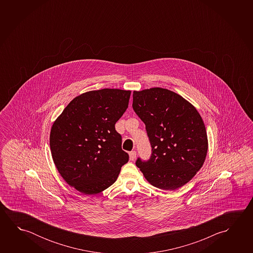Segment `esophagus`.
Wrapping results in <instances>:
<instances>
[{
  "label": "esophagus",
  "instance_id": "esophagus-1",
  "mask_svg": "<svg viewBox=\"0 0 253 253\" xmlns=\"http://www.w3.org/2000/svg\"><path fill=\"white\" fill-rule=\"evenodd\" d=\"M137 157V152L136 151H131L129 153V159L130 161H135V159Z\"/></svg>",
  "mask_w": 253,
  "mask_h": 253
}]
</instances>
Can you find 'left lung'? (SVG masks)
Listing matches in <instances>:
<instances>
[{"mask_svg": "<svg viewBox=\"0 0 253 253\" xmlns=\"http://www.w3.org/2000/svg\"><path fill=\"white\" fill-rule=\"evenodd\" d=\"M132 108L145 125L152 147L148 161L136 162L145 179L167 191L190 182L203 166L208 149L198 110L182 96L160 87L133 91Z\"/></svg>", "mask_w": 253, "mask_h": 253, "instance_id": "obj_1", "label": "left lung"}]
</instances>
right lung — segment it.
<instances>
[{"label":"right lung","mask_w":253,"mask_h":253,"mask_svg":"<svg viewBox=\"0 0 253 253\" xmlns=\"http://www.w3.org/2000/svg\"><path fill=\"white\" fill-rule=\"evenodd\" d=\"M130 92L108 88L87 91L71 100L54 121L50 131L54 165L79 192L106 190L128 162L115 125L128 108Z\"/></svg>","instance_id":"add662e5"}]
</instances>
